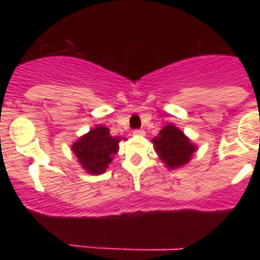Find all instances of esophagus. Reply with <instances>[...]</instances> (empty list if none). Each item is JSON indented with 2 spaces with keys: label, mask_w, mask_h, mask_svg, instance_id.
I'll use <instances>...</instances> for the list:
<instances>
[{
  "label": "esophagus",
  "mask_w": 260,
  "mask_h": 260,
  "mask_svg": "<svg viewBox=\"0 0 260 260\" xmlns=\"http://www.w3.org/2000/svg\"><path fill=\"white\" fill-rule=\"evenodd\" d=\"M133 134H134V135H144V130H142V128H139V130H134V132H133Z\"/></svg>",
  "instance_id": "1"
}]
</instances>
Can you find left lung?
Instances as JSON below:
<instances>
[{
  "label": "left lung",
  "mask_w": 260,
  "mask_h": 260,
  "mask_svg": "<svg viewBox=\"0 0 260 260\" xmlns=\"http://www.w3.org/2000/svg\"><path fill=\"white\" fill-rule=\"evenodd\" d=\"M158 158L168 169H177L189 164L197 151V144L186 137L181 128L173 123H168L152 139Z\"/></svg>",
  "instance_id": "1"
}]
</instances>
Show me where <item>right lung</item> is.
Returning a JSON list of instances; mask_svg holds the SVG:
<instances>
[{
	"label": "right lung",
	"mask_w": 260,
	"mask_h": 260,
	"mask_svg": "<svg viewBox=\"0 0 260 260\" xmlns=\"http://www.w3.org/2000/svg\"><path fill=\"white\" fill-rule=\"evenodd\" d=\"M121 141H126V138L112 137L109 128L98 125L74 142L71 150L87 173L98 176L104 173L113 161Z\"/></svg>",
	"instance_id": "obj_1"
}]
</instances>
